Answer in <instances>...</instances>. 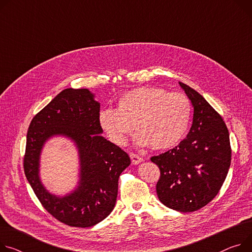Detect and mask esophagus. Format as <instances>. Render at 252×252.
I'll list each match as a JSON object with an SVG mask.
<instances>
[{"label":"esophagus","instance_id":"obj_1","mask_svg":"<svg viewBox=\"0 0 252 252\" xmlns=\"http://www.w3.org/2000/svg\"><path fill=\"white\" fill-rule=\"evenodd\" d=\"M130 158H131V161L133 164H138L140 162H142L143 158H140L139 156H137V154L135 153H130Z\"/></svg>","mask_w":252,"mask_h":252}]
</instances>
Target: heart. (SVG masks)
I'll list each match as a JSON object with an SVG mask.
<instances>
[{
  "mask_svg": "<svg viewBox=\"0 0 252 252\" xmlns=\"http://www.w3.org/2000/svg\"><path fill=\"white\" fill-rule=\"evenodd\" d=\"M190 116L191 105L186 94L142 87L122 94L117 110H102L99 122L109 139L117 145L126 143L134 125L138 145L167 149L184 138Z\"/></svg>",
  "mask_w": 252,
  "mask_h": 252,
  "instance_id": "1",
  "label": "heart"
}]
</instances>
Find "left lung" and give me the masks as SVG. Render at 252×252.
Listing matches in <instances>:
<instances>
[{"label":"left lung","instance_id":"1","mask_svg":"<svg viewBox=\"0 0 252 252\" xmlns=\"http://www.w3.org/2000/svg\"><path fill=\"white\" fill-rule=\"evenodd\" d=\"M179 84L193 107L191 127L178 146L150 159L160 169L157 184L159 201L187 213L216 197L230 167L231 146L221 116L197 91Z\"/></svg>","mask_w":252,"mask_h":252}]
</instances>
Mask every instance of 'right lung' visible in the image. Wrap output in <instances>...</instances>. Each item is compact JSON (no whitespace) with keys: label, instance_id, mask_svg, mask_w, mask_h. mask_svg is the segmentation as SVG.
Returning a JSON list of instances; mask_svg holds the SVG:
<instances>
[{"label":"right lung","instance_id":"add662e5","mask_svg":"<svg viewBox=\"0 0 252 252\" xmlns=\"http://www.w3.org/2000/svg\"><path fill=\"white\" fill-rule=\"evenodd\" d=\"M88 89H65L32 119L26 140L24 172L48 213L72 227H92L113 211L121 172L131 163L128 154L102 135L100 103ZM56 134L72 140L79 151L80 181L64 197L50 194L39 177L40 154Z\"/></svg>","mask_w":252,"mask_h":252}]
</instances>
